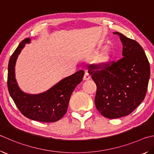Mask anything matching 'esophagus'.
Instances as JSON below:
<instances>
[{"label": "esophagus", "instance_id": "1", "mask_svg": "<svg viewBox=\"0 0 154 154\" xmlns=\"http://www.w3.org/2000/svg\"><path fill=\"white\" fill-rule=\"evenodd\" d=\"M90 79V75H89L88 72H85L84 75V77H83V80L84 81H88Z\"/></svg>", "mask_w": 154, "mask_h": 154}]
</instances>
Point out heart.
<instances>
[{
  "mask_svg": "<svg viewBox=\"0 0 154 154\" xmlns=\"http://www.w3.org/2000/svg\"><path fill=\"white\" fill-rule=\"evenodd\" d=\"M112 54L111 51L109 50H106L103 53H102L97 59V63L100 66H104L106 64L110 62L112 58Z\"/></svg>",
  "mask_w": 154,
  "mask_h": 154,
  "instance_id": "b5f03b06",
  "label": "heart"
}]
</instances>
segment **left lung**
Masks as SVG:
<instances>
[{
  "mask_svg": "<svg viewBox=\"0 0 154 154\" xmlns=\"http://www.w3.org/2000/svg\"><path fill=\"white\" fill-rule=\"evenodd\" d=\"M122 57L104 66L91 65L92 79L97 86L95 104L102 116L117 119L127 116L144 100L150 77V66L143 48L119 32Z\"/></svg>",
  "mask_w": 154,
  "mask_h": 154,
  "instance_id": "left-lung-1",
  "label": "left lung"
}]
</instances>
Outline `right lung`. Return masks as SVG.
<instances>
[{
	"label": "right lung",
	"mask_w": 154,
	"mask_h": 154,
	"mask_svg": "<svg viewBox=\"0 0 154 154\" xmlns=\"http://www.w3.org/2000/svg\"><path fill=\"white\" fill-rule=\"evenodd\" d=\"M29 42V38L25 39L11 55L8 65V89L17 107L27 118L43 122H56L66 114L70 97L76 86L82 82L84 71L80 70L65 78L44 93H24L17 83L15 66L25 44Z\"/></svg>",
	"instance_id": "obj_1"
}]
</instances>
